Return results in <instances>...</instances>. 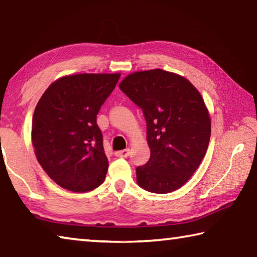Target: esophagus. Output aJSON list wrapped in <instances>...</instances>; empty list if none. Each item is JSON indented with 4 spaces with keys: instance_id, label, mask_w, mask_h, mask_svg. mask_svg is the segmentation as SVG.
Masks as SVG:
<instances>
[{
    "instance_id": "obj_1",
    "label": "esophagus",
    "mask_w": 257,
    "mask_h": 257,
    "mask_svg": "<svg viewBox=\"0 0 257 257\" xmlns=\"http://www.w3.org/2000/svg\"><path fill=\"white\" fill-rule=\"evenodd\" d=\"M129 153H130V151L128 149H125V150H121V151L115 152V156L116 158H127Z\"/></svg>"
}]
</instances>
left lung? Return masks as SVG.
Instances as JSON below:
<instances>
[{"label": "left lung", "instance_id": "left-lung-1", "mask_svg": "<svg viewBox=\"0 0 257 257\" xmlns=\"http://www.w3.org/2000/svg\"><path fill=\"white\" fill-rule=\"evenodd\" d=\"M119 87L146 120L151 158L137 167V184L155 194L180 188L210 143L211 119L202 95L186 78L161 69L134 72Z\"/></svg>", "mask_w": 257, "mask_h": 257}]
</instances>
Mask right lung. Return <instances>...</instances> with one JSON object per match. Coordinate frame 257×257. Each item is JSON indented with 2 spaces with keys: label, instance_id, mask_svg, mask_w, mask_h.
Listing matches in <instances>:
<instances>
[{
  "label": "right lung",
  "instance_id": "1",
  "mask_svg": "<svg viewBox=\"0 0 257 257\" xmlns=\"http://www.w3.org/2000/svg\"><path fill=\"white\" fill-rule=\"evenodd\" d=\"M120 73H79L55 80L33 115L37 161L55 184L80 193L103 184L108 162L96 115Z\"/></svg>",
  "mask_w": 257,
  "mask_h": 257
}]
</instances>
